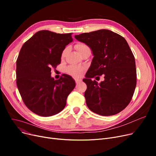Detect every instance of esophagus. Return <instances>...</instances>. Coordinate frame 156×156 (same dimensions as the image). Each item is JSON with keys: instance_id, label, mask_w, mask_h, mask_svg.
<instances>
[{"instance_id": "34e87169", "label": "esophagus", "mask_w": 156, "mask_h": 156, "mask_svg": "<svg viewBox=\"0 0 156 156\" xmlns=\"http://www.w3.org/2000/svg\"><path fill=\"white\" fill-rule=\"evenodd\" d=\"M75 81H76V84H78L79 83L81 82V80L80 79V78H76V79H75Z\"/></svg>"}]
</instances>
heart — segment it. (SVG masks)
Segmentation results:
<instances>
[{"label": "heart", "instance_id": "heart-1", "mask_svg": "<svg viewBox=\"0 0 156 156\" xmlns=\"http://www.w3.org/2000/svg\"><path fill=\"white\" fill-rule=\"evenodd\" d=\"M75 47L78 50V52L80 54H81L83 53L84 52H85L87 51L90 50V48H89V47L87 45H86L85 44H83V43L78 44L77 45H76ZM68 52V47L65 48L63 50V51L62 52V54H61L62 58H64V57L66 55ZM83 69H84V68L81 67V66H69L66 69V71H67V73H69V75H71L73 76L78 77V76H80L81 75V73H82Z\"/></svg>", "mask_w": 156, "mask_h": 156}]
</instances>
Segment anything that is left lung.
Wrapping results in <instances>:
<instances>
[{
	"mask_svg": "<svg viewBox=\"0 0 156 156\" xmlns=\"http://www.w3.org/2000/svg\"><path fill=\"white\" fill-rule=\"evenodd\" d=\"M87 45L94 56L85 78V92L89 109L101 116L120 112L129 104L136 85L134 55L121 35L109 30H99L75 36ZM105 75L99 84L91 78Z\"/></svg>",
	"mask_w": 156,
	"mask_h": 156,
	"instance_id": "8db88e82",
	"label": "left lung"
}]
</instances>
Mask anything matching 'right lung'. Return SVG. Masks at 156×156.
Here are the masks:
<instances>
[{
	"mask_svg": "<svg viewBox=\"0 0 156 156\" xmlns=\"http://www.w3.org/2000/svg\"><path fill=\"white\" fill-rule=\"evenodd\" d=\"M71 34L37 32L23 44L16 61V83L27 107L41 116L60 112L75 81L68 75L59 80L51 76V68L61 63L66 46L73 42Z\"/></svg>",
	"mask_w": 156,
	"mask_h": 156,
	"instance_id": "1",
	"label": "right lung"
}]
</instances>
